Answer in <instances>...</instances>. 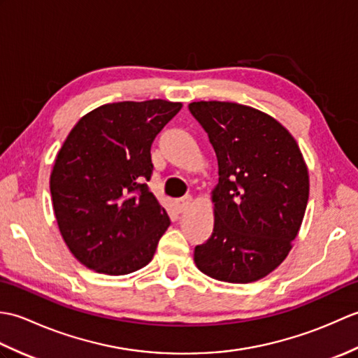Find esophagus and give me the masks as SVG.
<instances>
[{
    "instance_id": "1",
    "label": "esophagus",
    "mask_w": 358,
    "mask_h": 358,
    "mask_svg": "<svg viewBox=\"0 0 358 358\" xmlns=\"http://www.w3.org/2000/svg\"><path fill=\"white\" fill-rule=\"evenodd\" d=\"M192 201V196L191 195H186V196H183V199H180L178 201H177V209H178V212H183V210H186V208L189 206V203Z\"/></svg>"
}]
</instances>
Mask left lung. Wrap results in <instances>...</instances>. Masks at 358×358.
Wrapping results in <instances>:
<instances>
[{
    "label": "left lung",
    "instance_id": "8db88e82",
    "mask_svg": "<svg viewBox=\"0 0 358 358\" xmlns=\"http://www.w3.org/2000/svg\"><path fill=\"white\" fill-rule=\"evenodd\" d=\"M189 110L218 162L214 231L195 246L196 268L227 283L260 280L285 260L305 217L309 175L299 144L249 106L196 101Z\"/></svg>",
    "mask_w": 358,
    "mask_h": 358
}]
</instances>
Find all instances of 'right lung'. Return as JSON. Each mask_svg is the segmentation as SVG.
<instances>
[{
    "instance_id": "1",
    "label": "right lung",
    "mask_w": 358,
    "mask_h": 358,
    "mask_svg": "<svg viewBox=\"0 0 358 358\" xmlns=\"http://www.w3.org/2000/svg\"><path fill=\"white\" fill-rule=\"evenodd\" d=\"M180 109L164 100L104 104L67 135L50 194L59 232L86 268L126 275L154 258L171 220L146 183L150 146Z\"/></svg>"
}]
</instances>
